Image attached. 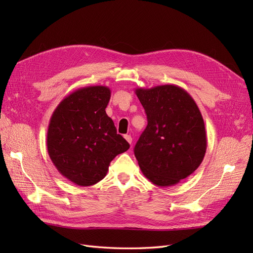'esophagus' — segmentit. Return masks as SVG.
Instances as JSON below:
<instances>
[{
  "mask_svg": "<svg viewBox=\"0 0 253 253\" xmlns=\"http://www.w3.org/2000/svg\"><path fill=\"white\" fill-rule=\"evenodd\" d=\"M125 138L128 143H132V137L131 135H125Z\"/></svg>",
  "mask_w": 253,
  "mask_h": 253,
  "instance_id": "esophagus-1",
  "label": "esophagus"
}]
</instances>
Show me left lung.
Instances as JSON below:
<instances>
[{
    "instance_id": "1",
    "label": "left lung",
    "mask_w": 253,
    "mask_h": 253,
    "mask_svg": "<svg viewBox=\"0 0 253 253\" xmlns=\"http://www.w3.org/2000/svg\"><path fill=\"white\" fill-rule=\"evenodd\" d=\"M147 114L148 126L134 153L141 172L158 187L187 178L206 154L204 119L194 99L174 84L136 88Z\"/></svg>"
}]
</instances>
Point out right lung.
<instances>
[{
  "mask_svg": "<svg viewBox=\"0 0 253 253\" xmlns=\"http://www.w3.org/2000/svg\"><path fill=\"white\" fill-rule=\"evenodd\" d=\"M110 99L108 86L82 87L65 97L50 117L48 155L59 173L77 186L103 179L112 160L129 148L105 113Z\"/></svg>",
  "mask_w": 253,
  "mask_h": 253,
  "instance_id": "obj_1",
  "label": "right lung"
}]
</instances>
